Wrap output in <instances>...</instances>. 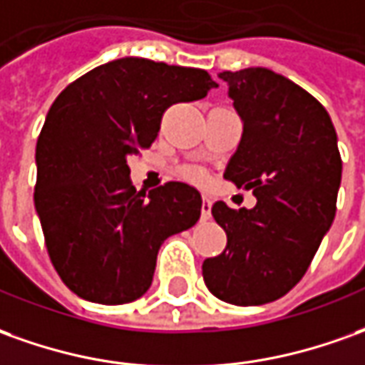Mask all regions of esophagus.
I'll return each instance as SVG.
<instances>
[{
  "label": "esophagus",
  "mask_w": 365,
  "mask_h": 365,
  "mask_svg": "<svg viewBox=\"0 0 365 365\" xmlns=\"http://www.w3.org/2000/svg\"><path fill=\"white\" fill-rule=\"evenodd\" d=\"M210 210H212V198L208 197V195H202V208H200L202 220H208V218H210Z\"/></svg>",
  "instance_id": "34e87169"
}]
</instances>
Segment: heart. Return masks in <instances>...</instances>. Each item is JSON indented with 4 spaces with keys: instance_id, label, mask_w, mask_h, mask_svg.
Wrapping results in <instances>:
<instances>
[{
    "instance_id": "heart-1",
    "label": "heart",
    "mask_w": 365,
    "mask_h": 365,
    "mask_svg": "<svg viewBox=\"0 0 365 365\" xmlns=\"http://www.w3.org/2000/svg\"><path fill=\"white\" fill-rule=\"evenodd\" d=\"M180 177L188 180V182H195V185H205L207 182V173L200 167L180 168Z\"/></svg>"
}]
</instances>
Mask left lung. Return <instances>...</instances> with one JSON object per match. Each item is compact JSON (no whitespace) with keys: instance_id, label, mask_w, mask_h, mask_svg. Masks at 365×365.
Instances as JSON below:
<instances>
[{"instance_id":"obj_1","label":"left lung","mask_w":365,"mask_h":365,"mask_svg":"<svg viewBox=\"0 0 365 365\" xmlns=\"http://www.w3.org/2000/svg\"><path fill=\"white\" fill-rule=\"evenodd\" d=\"M218 77L245 123L225 178L252 190L256 207L212 205L226 248L202 262V278L222 302L260 306L302 280L334 222L338 137L322 103L282 75L248 67Z\"/></svg>"}]
</instances>
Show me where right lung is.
<instances>
[{
    "instance_id": "right-lung-1",
    "label": "right lung",
    "mask_w": 365,
    "mask_h": 365,
    "mask_svg": "<svg viewBox=\"0 0 365 365\" xmlns=\"http://www.w3.org/2000/svg\"><path fill=\"white\" fill-rule=\"evenodd\" d=\"M218 87L195 67L123 57L69 83L37 139L35 210L65 286L83 300L127 304L149 290L160 245L197 225L187 182L137 190L127 158L157 139L163 113Z\"/></svg>"
}]
</instances>
